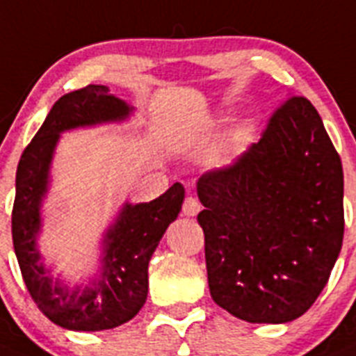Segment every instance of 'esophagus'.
<instances>
[{
	"instance_id": "34e87169",
	"label": "esophagus",
	"mask_w": 356,
	"mask_h": 356,
	"mask_svg": "<svg viewBox=\"0 0 356 356\" xmlns=\"http://www.w3.org/2000/svg\"><path fill=\"white\" fill-rule=\"evenodd\" d=\"M200 209H202V206H200V202L195 199V197H186V199H184V204H182V213H184L186 216H195Z\"/></svg>"
}]
</instances>
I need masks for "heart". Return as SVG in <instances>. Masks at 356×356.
Here are the masks:
<instances>
[{
    "instance_id": "b5f03b06",
    "label": "heart",
    "mask_w": 356,
    "mask_h": 356,
    "mask_svg": "<svg viewBox=\"0 0 356 356\" xmlns=\"http://www.w3.org/2000/svg\"><path fill=\"white\" fill-rule=\"evenodd\" d=\"M231 161V157L229 156H222L220 159H218V163H220V165H227V163H229Z\"/></svg>"
}]
</instances>
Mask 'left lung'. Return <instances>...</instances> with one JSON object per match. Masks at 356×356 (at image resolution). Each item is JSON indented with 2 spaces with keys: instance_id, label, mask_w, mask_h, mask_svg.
I'll use <instances>...</instances> for the list:
<instances>
[{
  "instance_id": "left-lung-1",
  "label": "left lung",
  "mask_w": 356,
  "mask_h": 356,
  "mask_svg": "<svg viewBox=\"0 0 356 356\" xmlns=\"http://www.w3.org/2000/svg\"><path fill=\"white\" fill-rule=\"evenodd\" d=\"M213 301L247 323L301 317L344 236V174L319 113L290 97L258 143L197 181Z\"/></svg>"
}]
</instances>
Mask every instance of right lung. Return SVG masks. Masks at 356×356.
I'll list each match as a JSON object with an SVG mask.
<instances>
[{"instance_id": "obj_1", "label": "right lung", "mask_w": 356, "mask_h": 356, "mask_svg": "<svg viewBox=\"0 0 356 356\" xmlns=\"http://www.w3.org/2000/svg\"><path fill=\"white\" fill-rule=\"evenodd\" d=\"M134 107L109 95L105 86H86L58 98L41 129L24 148L15 174L12 240L24 285L37 308L57 326L73 332H100L131 321L147 301L148 261L184 200L181 182L141 204H123L104 236L100 276L84 290L54 280L44 267L37 238L41 206L48 191L49 166L60 132L100 123L123 122Z\"/></svg>"}]
</instances>
